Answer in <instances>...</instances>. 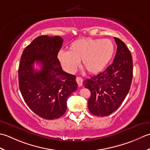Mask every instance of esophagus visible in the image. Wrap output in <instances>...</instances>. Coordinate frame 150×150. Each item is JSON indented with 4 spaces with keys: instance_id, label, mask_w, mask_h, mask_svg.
<instances>
[{
    "instance_id": "esophagus-1",
    "label": "esophagus",
    "mask_w": 150,
    "mask_h": 150,
    "mask_svg": "<svg viewBox=\"0 0 150 150\" xmlns=\"http://www.w3.org/2000/svg\"><path fill=\"white\" fill-rule=\"evenodd\" d=\"M76 80L77 81L79 87L82 86V85H83V79H82L81 77H77L76 79Z\"/></svg>"
}]
</instances>
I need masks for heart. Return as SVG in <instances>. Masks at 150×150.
<instances>
[{
	"label": "heart",
	"instance_id": "obj_1",
	"mask_svg": "<svg viewBox=\"0 0 150 150\" xmlns=\"http://www.w3.org/2000/svg\"><path fill=\"white\" fill-rule=\"evenodd\" d=\"M114 52L115 45L110 39H81L72 42L69 51H59L57 59L68 73H74L81 60L88 72L97 73L108 65Z\"/></svg>",
	"mask_w": 150,
	"mask_h": 150
}]
</instances>
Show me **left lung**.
I'll return each instance as SVG.
<instances>
[{"mask_svg":"<svg viewBox=\"0 0 150 150\" xmlns=\"http://www.w3.org/2000/svg\"><path fill=\"white\" fill-rule=\"evenodd\" d=\"M117 50L113 62L104 71L83 81L91 95L88 108L91 114L105 117L115 112L130 89L133 78V59L126 44L114 38Z\"/></svg>","mask_w":150,"mask_h":150,"instance_id":"obj_1","label":"left lung"}]
</instances>
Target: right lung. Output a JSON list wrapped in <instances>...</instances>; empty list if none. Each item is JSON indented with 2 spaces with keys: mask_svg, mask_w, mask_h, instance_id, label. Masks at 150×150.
Returning a JSON list of instances; mask_svg holds the SVG:
<instances>
[{
  "mask_svg": "<svg viewBox=\"0 0 150 150\" xmlns=\"http://www.w3.org/2000/svg\"><path fill=\"white\" fill-rule=\"evenodd\" d=\"M63 41L59 36L38 37L24 50L18 71L24 100L33 112L47 120L65 114L67 99L78 88L76 76L64 72L57 57ZM35 62L40 63V71H35Z\"/></svg>",
  "mask_w": 150,
  "mask_h": 150,
  "instance_id": "right-lung-1",
  "label": "right lung"
}]
</instances>
